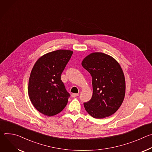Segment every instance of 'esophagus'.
<instances>
[{"label": "esophagus", "mask_w": 152, "mask_h": 152, "mask_svg": "<svg viewBox=\"0 0 152 152\" xmlns=\"http://www.w3.org/2000/svg\"><path fill=\"white\" fill-rule=\"evenodd\" d=\"M79 94H76V93H72V97H77V96H78Z\"/></svg>", "instance_id": "obj_1"}]
</instances>
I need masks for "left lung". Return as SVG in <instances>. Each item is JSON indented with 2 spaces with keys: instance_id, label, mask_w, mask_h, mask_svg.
Here are the masks:
<instances>
[{
  "instance_id": "left-lung-1",
  "label": "left lung",
  "mask_w": 152,
  "mask_h": 152,
  "mask_svg": "<svg viewBox=\"0 0 152 152\" xmlns=\"http://www.w3.org/2000/svg\"><path fill=\"white\" fill-rule=\"evenodd\" d=\"M82 66L92 76L93 90L91 100L83 103L85 110L95 118L113 115L125 96V78L120 64L110 55L95 52L86 56Z\"/></svg>"
}]
</instances>
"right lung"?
<instances>
[{
  "label": "right lung",
  "mask_w": 152,
  "mask_h": 152,
  "mask_svg": "<svg viewBox=\"0 0 152 152\" xmlns=\"http://www.w3.org/2000/svg\"><path fill=\"white\" fill-rule=\"evenodd\" d=\"M73 54L69 50H58L40 57L31 71L28 85L30 100L41 114L53 116L67 104L70 94L61 79V74Z\"/></svg>",
  "instance_id": "add662e5"
}]
</instances>
